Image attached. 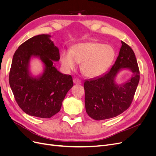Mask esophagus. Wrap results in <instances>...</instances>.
Returning <instances> with one entry per match:
<instances>
[{
  "label": "esophagus",
  "instance_id": "esophagus-1",
  "mask_svg": "<svg viewBox=\"0 0 156 156\" xmlns=\"http://www.w3.org/2000/svg\"><path fill=\"white\" fill-rule=\"evenodd\" d=\"M73 81L75 84H81V80L79 79H73Z\"/></svg>",
  "mask_w": 156,
  "mask_h": 156
}]
</instances>
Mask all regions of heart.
<instances>
[{
  "instance_id": "heart-1",
  "label": "heart",
  "mask_w": 156,
  "mask_h": 156,
  "mask_svg": "<svg viewBox=\"0 0 156 156\" xmlns=\"http://www.w3.org/2000/svg\"><path fill=\"white\" fill-rule=\"evenodd\" d=\"M116 52L110 45L99 42H87L75 45L72 51H64L60 55V62L66 71L80 68L85 76L97 77L104 73L115 59Z\"/></svg>"
}]
</instances>
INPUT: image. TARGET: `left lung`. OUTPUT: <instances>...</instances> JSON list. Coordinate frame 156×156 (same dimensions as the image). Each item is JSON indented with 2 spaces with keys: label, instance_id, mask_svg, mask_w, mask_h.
Listing matches in <instances>:
<instances>
[{
  "label": "left lung",
  "instance_id": "8db88e82",
  "mask_svg": "<svg viewBox=\"0 0 156 156\" xmlns=\"http://www.w3.org/2000/svg\"><path fill=\"white\" fill-rule=\"evenodd\" d=\"M121 43L119 56L111 69L100 77L84 81L86 112L94 120L119 115L133 101L139 82V69L133 51L124 41ZM122 69L130 70L131 77L123 83H118L116 77Z\"/></svg>",
  "mask_w": 156,
  "mask_h": 156
}]
</instances>
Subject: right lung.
<instances>
[{
    "instance_id": "right-lung-1",
    "label": "right lung",
    "mask_w": 156,
    "mask_h": 156,
    "mask_svg": "<svg viewBox=\"0 0 156 156\" xmlns=\"http://www.w3.org/2000/svg\"><path fill=\"white\" fill-rule=\"evenodd\" d=\"M49 34L35 36L21 44L13 56L9 75L10 86L16 102L27 115L51 118L58 112L66 94L73 87L70 75L60 73L54 62L60 59L59 49ZM33 58L43 64L42 73L32 75Z\"/></svg>"
}]
</instances>
